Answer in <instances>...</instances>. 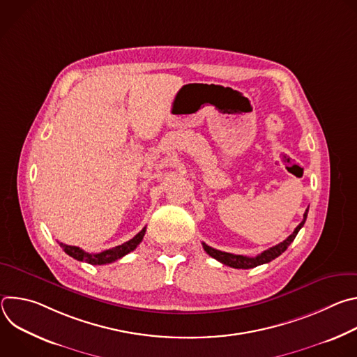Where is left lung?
<instances>
[{"mask_svg":"<svg viewBox=\"0 0 357 357\" xmlns=\"http://www.w3.org/2000/svg\"><path fill=\"white\" fill-rule=\"evenodd\" d=\"M307 215H308V209L305 211L303 213V219L302 222L295 227V230L292 231V234H289L284 241H281L280 244L263 251L261 254H259V256L256 257H245V256H240V254H231V252H226V251H220V250H216L205 243L203 244V248H205V251L209 254L211 257L216 259L218 261H220L222 264H226L229 267H233V268H243V270H248V268H254L257 266H261V264H266V263H270L273 261L274 259H277L278 256H281V254L288 248V245L294 241V238L296 237L298 231L301 230V227L303 226L305 220H307Z\"/></svg>","mask_w":357,"mask_h":357,"instance_id":"8db88e82","label":"left lung"}]
</instances>
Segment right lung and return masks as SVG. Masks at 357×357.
I'll return each mask as SVG.
<instances>
[{
	"instance_id": "right-lung-1",
	"label": "right lung",
	"mask_w": 357,
	"mask_h": 357,
	"mask_svg": "<svg viewBox=\"0 0 357 357\" xmlns=\"http://www.w3.org/2000/svg\"><path fill=\"white\" fill-rule=\"evenodd\" d=\"M145 229L146 227H144L131 240H128V241H126V243H123L120 245H116L113 248L105 250V251H101V252H94V254L93 252H87V251H84V250H82L80 247H76V245H68V244H63V243H59V244L63 248V251L68 254V256L73 257L77 261H83V263L91 264V266H103V264H109V263L117 261L121 257H124L126 254H128L132 250H135L137 245L144 238Z\"/></svg>"
}]
</instances>
